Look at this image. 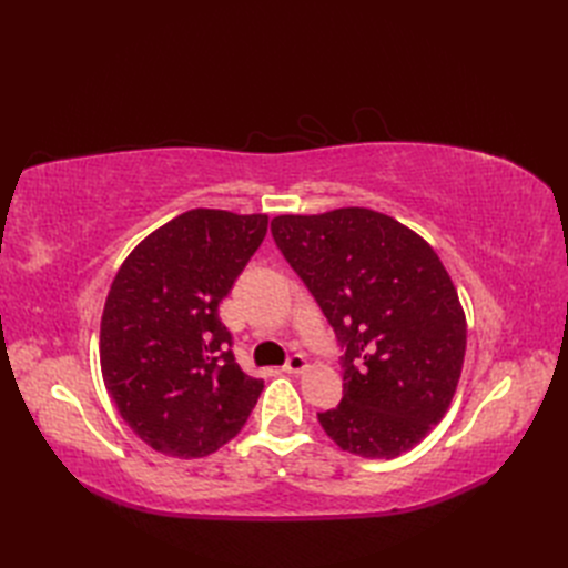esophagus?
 Returning <instances> with one entry per match:
<instances>
[{"label": "esophagus", "mask_w": 568, "mask_h": 568, "mask_svg": "<svg viewBox=\"0 0 568 568\" xmlns=\"http://www.w3.org/2000/svg\"><path fill=\"white\" fill-rule=\"evenodd\" d=\"M305 369H307V359L303 355H298V353L291 355L286 359V365H284V372H288V374H301Z\"/></svg>", "instance_id": "esophagus-1"}]
</instances>
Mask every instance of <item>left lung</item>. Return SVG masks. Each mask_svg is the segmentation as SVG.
Returning <instances> with one entry per match:
<instances>
[{
    "label": "left lung",
    "mask_w": 568,
    "mask_h": 568,
    "mask_svg": "<svg viewBox=\"0 0 568 568\" xmlns=\"http://www.w3.org/2000/svg\"><path fill=\"white\" fill-rule=\"evenodd\" d=\"M272 236L343 348V398L317 419L367 459L407 453L448 412L467 320L436 251L384 213L277 215Z\"/></svg>",
    "instance_id": "1"
}]
</instances>
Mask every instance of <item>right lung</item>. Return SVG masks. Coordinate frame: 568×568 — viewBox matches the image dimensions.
I'll return each instance as SVG.
<instances>
[{"label":"right lung","instance_id":"1","mask_svg":"<svg viewBox=\"0 0 568 568\" xmlns=\"http://www.w3.org/2000/svg\"><path fill=\"white\" fill-rule=\"evenodd\" d=\"M267 234V215L186 211L120 265L101 315L106 390L132 432L170 457H205L263 390L236 365L217 305Z\"/></svg>","mask_w":568,"mask_h":568}]
</instances>
